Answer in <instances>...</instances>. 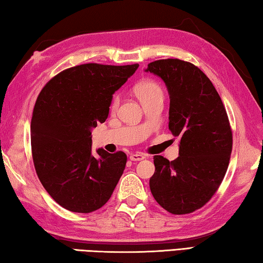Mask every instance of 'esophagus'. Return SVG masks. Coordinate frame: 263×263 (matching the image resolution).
I'll list each match as a JSON object with an SVG mask.
<instances>
[{"mask_svg": "<svg viewBox=\"0 0 263 263\" xmlns=\"http://www.w3.org/2000/svg\"><path fill=\"white\" fill-rule=\"evenodd\" d=\"M129 158H130V161H142L144 160L145 156L141 153H136V154H132L130 156H129Z\"/></svg>", "mask_w": 263, "mask_h": 263, "instance_id": "esophagus-1", "label": "esophagus"}]
</instances>
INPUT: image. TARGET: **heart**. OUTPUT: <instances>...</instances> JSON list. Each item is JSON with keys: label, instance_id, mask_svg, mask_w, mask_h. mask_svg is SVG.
<instances>
[{"label": "heart", "instance_id": "1", "mask_svg": "<svg viewBox=\"0 0 263 263\" xmlns=\"http://www.w3.org/2000/svg\"><path fill=\"white\" fill-rule=\"evenodd\" d=\"M135 92L137 94V97L142 101L148 100V99H153L156 97H162L163 98V91L161 88V86L157 83H155L153 80H144L141 81V83L135 87ZM120 103V98L119 96H115L113 101L110 103V110L115 111L118 109Z\"/></svg>", "mask_w": 263, "mask_h": 263}]
</instances>
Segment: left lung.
Segmentation results:
<instances>
[{
  "instance_id": "8db88e82",
  "label": "left lung",
  "mask_w": 263,
  "mask_h": 263,
  "mask_svg": "<svg viewBox=\"0 0 263 263\" xmlns=\"http://www.w3.org/2000/svg\"><path fill=\"white\" fill-rule=\"evenodd\" d=\"M164 81L170 98L169 130L179 137V156H154L149 180L155 200L172 214L200 209L221 184L232 153V130L220 97L191 63L161 59L144 70Z\"/></svg>"
}]
</instances>
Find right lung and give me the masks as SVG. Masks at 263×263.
Instances as JSON below:
<instances>
[{
    "label": "right lung",
    "mask_w": 263,
    "mask_h": 263,
    "mask_svg": "<svg viewBox=\"0 0 263 263\" xmlns=\"http://www.w3.org/2000/svg\"><path fill=\"white\" fill-rule=\"evenodd\" d=\"M139 65L84 64L60 72L42 89L31 119L37 176L47 193L72 212L89 213L111 196L126 166L122 152L92 154V129L106 121L113 94Z\"/></svg>",
    "instance_id": "add662e5"
}]
</instances>
